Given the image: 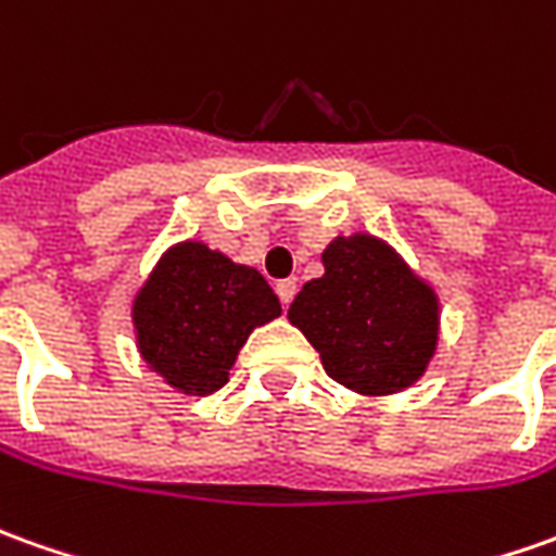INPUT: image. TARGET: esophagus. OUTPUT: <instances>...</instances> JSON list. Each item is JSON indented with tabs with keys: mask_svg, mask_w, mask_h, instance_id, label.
I'll use <instances>...</instances> for the list:
<instances>
[{
	"mask_svg": "<svg viewBox=\"0 0 556 556\" xmlns=\"http://www.w3.org/2000/svg\"><path fill=\"white\" fill-rule=\"evenodd\" d=\"M294 292H298V282H294V279H279V282H277V294H279V301H282L286 307L292 304Z\"/></svg>",
	"mask_w": 556,
	"mask_h": 556,
	"instance_id": "34e87169",
	"label": "esophagus"
}]
</instances>
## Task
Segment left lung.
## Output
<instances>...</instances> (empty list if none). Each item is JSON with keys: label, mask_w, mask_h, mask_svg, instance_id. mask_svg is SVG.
Instances as JSON below:
<instances>
[{"label": "left lung", "mask_w": 556, "mask_h": 556, "mask_svg": "<svg viewBox=\"0 0 556 556\" xmlns=\"http://www.w3.org/2000/svg\"><path fill=\"white\" fill-rule=\"evenodd\" d=\"M323 264L326 274L292 301L289 323L316 346L328 377L362 395L417 383L438 346L432 286L371 233L338 237Z\"/></svg>", "instance_id": "obj_1"}]
</instances>
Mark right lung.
Segmentation results:
<instances>
[{
	"mask_svg": "<svg viewBox=\"0 0 556 556\" xmlns=\"http://www.w3.org/2000/svg\"><path fill=\"white\" fill-rule=\"evenodd\" d=\"M279 313V298L255 267L188 240L164 252L136 292V346L173 389L210 395L228 383L252 328Z\"/></svg>",
	"mask_w": 556,
	"mask_h": 556,
	"instance_id": "obj_1",
	"label": "right lung"
}]
</instances>
